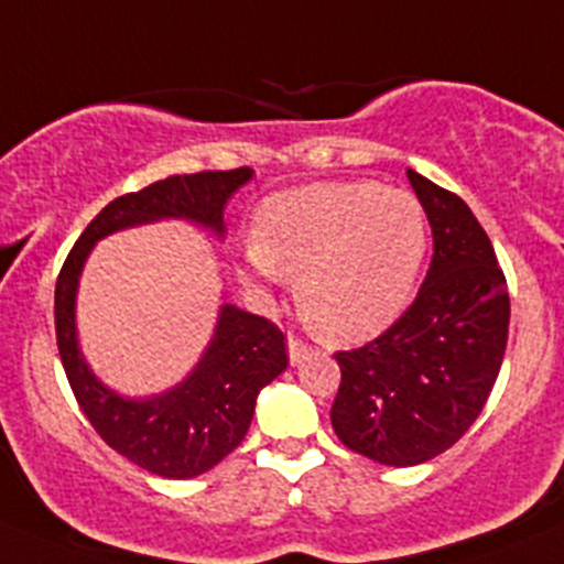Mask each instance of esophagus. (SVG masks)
<instances>
[{"mask_svg":"<svg viewBox=\"0 0 564 564\" xmlns=\"http://www.w3.org/2000/svg\"><path fill=\"white\" fill-rule=\"evenodd\" d=\"M286 349H289V364H292V366L303 364V360L311 355L308 344L300 341L297 336H289V338H286Z\"/></svg>","mask_w":564,"mask_h":564,"instance_id":"34e87169","label":"esophagus"}]
</instances>
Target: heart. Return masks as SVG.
<instances>
[{
    "label": "heart",
    "instance_id": "obj_1",
    "mask_svg": "<svg viewBox=\"0 0 564 564\" xmlns=\"http://www.w3.org/2000/svg\"><path fill=\"white\" fill-rule=\"evenodd\" d=\"M427 253V217L404 189L327 182L286 189L259 206L248 278L297 281L305 322L333 341H366L413 297Z\"/></svg>",
    "mask_w": 564,
    "mask_h": 564
}]
</instances>
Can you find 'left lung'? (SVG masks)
Returning a JSON list of instances; mask_svg holds the SVG:
<instances>
[{
	"instance_id": "obj_1",
	"label": "left lung",
	"mask_w": 564,
	"mask_h": 564,
	"mask_svg": "<svg viewBox=\"0 0 564 564\" xmlns=\"http://www.w3.org/2000/svg\"><path fill=\"white\" fill-rule=\"evenodd\" d=\"M433 228V264L413 305L382 336L336 352L330 408L347 449L382 466H419L455 446L490 397L510 330V294L494 245L466 200L408 171Z\"/></svg>"
}]
</instances>
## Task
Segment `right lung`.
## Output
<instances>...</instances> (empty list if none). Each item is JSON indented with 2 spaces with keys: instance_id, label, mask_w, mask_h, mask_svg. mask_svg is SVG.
<instances>
[{
  "instance_id": "right-lung-1",
  "label": "right lung",
  "mask_w": 564,
  "mask_h": 564,
  "mask_svg": "<svg viewBox=\"0 0 564 564\" xmlns=\"http://www.w3.org/2000/svg\"><path fill=\"white\" fill-rule=\"evenodd\" d=\"M250 178V167L204 171L120 195L93 217L59 270L54 327L70 391L104 444L156 477H198L242 444L256 397L289 366L283 333L264 316L223 303L209 347L182 382L145 399L123 397L93 375L79 349L76 289L82 267L98 239L145 223L187 220L223 237L228 198Z\"/></svg>"
}]
</instances>
